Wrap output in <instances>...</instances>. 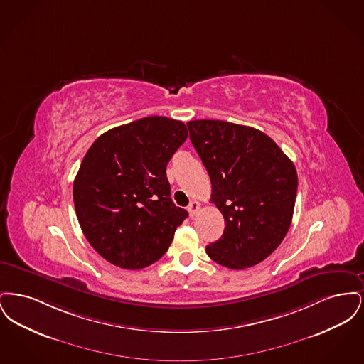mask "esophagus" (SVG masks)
<instances>
[{"mask_svg":"<svg viewBox=\"0 0 364 364\" xmlns=\"http://www.w3.org/2000/svg\"><path fill=\"white\" fill-rule=\"evenodd\" d=\"M200 208V205H199V202H196V200H192L191 202L190 205H188V208H187V210H188V213H190V215H195L196 213H198V210Z\"/></svg>","mask_w":364,"mask_h":364,"instance_id":"1","label":"esophagus"}]
</instances>
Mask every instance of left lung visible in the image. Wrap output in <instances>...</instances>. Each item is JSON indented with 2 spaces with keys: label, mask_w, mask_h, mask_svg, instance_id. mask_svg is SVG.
Listing matches in <instances>:
<instances>
[{
  "label": "left lung",
  "mask_w": 364,
  "mask_h": 364,
  "mask_svg": "<svg viewBox=\"0 0 364 364\" xmlns=\"http://www.w3.org/2000/svg\"><path fill=\"white\" fill-rule=\"evenodd\" d=\"M190 139L208 169L211 202L223 213L221 239L208 257L240 270L266 259L284 240L294 215V162L259 129L221 120L187 122Z\"/></svg>",
  "instance_id": "8db88e82"
}]
</instances>
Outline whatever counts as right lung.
<instances>
[{
  "label": "right lung",
  "mask_w": 364,
  "mask_h": 364,
  "mask_svg": "<svg viewBox=\"0 0 364 364\" xmlns=\"http://www.w3.org/2000/svg\"><path fill=\"white\" fill-rule=\"evenodd\" d=\"M188 136L186 124L151 116L106 131L73 181V203L91 247L114 266L159 259L188 217L171 199L166 165Z\"/></svg>",
  "instance_id": "1"
}]
</instances>
